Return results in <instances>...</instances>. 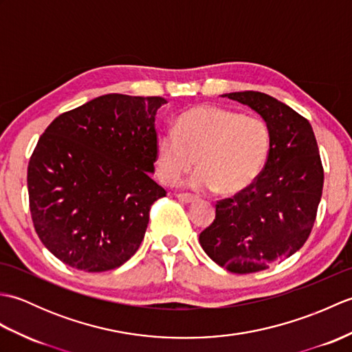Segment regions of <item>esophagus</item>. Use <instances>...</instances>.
Returning a JSON list of instances; mask_svg holds the SVG:
<instances>
[{
  "label": "esophagus",
  "instance_id": "1",
  "mask_svg": "<svg viewBox=\"0 0 352 352\" xmlns=\"http://www.w3.org/2000/svg\"><path fill=\"white\" fill-rule=\"evenodd\" d=\"M177 198L183 201V203H195V201H198V197L192 195V193H178Z\"/></svg>",
  "mask_w": 352,
  "mask_h": 352
}]
</instances>
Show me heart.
<instances>
[{"instance_id": "heart-1", "label": "heart", "mask_w": 352, "mask_h": 352, "mask_svg": "<svg viewBox=\"0 0 352 352\" xmlns=\"http://www.w3.org/2000/svg\"><path fill=\"white\" fill-rule=\"evenodd\" d=\"M271 149V131L258 116L203 104L178 116L174 130L155 145V168L164 184H175L195 166V188L236 195L254 183Z\"/></svg>"}]
</instances>
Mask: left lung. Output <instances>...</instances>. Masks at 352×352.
<instances>
[{
    "label": "left lung",
    "mask_w": 352,
    "mask_h": 352,
    "mask_svg": "<svg viewBox=\"0 0 352 352\" xmlns=\"http://www.w3.org/2000/svg\"><path fill=\"white\" fill-rule=\"evenodd\" d=\"M256 110L271 131L265 168L245 190L216 203L199 243L233 274L265 271L307 242L322 197L324 166L310 122L266 94H226Z\"/></svg>",
    "instance_id": "left-lung-1"
}]
</instances>
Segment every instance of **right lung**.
I'll return each instance as SVG.
<instances>
[{
    "label": "right lung",
    "instance_id": "obj_1",
    "mask_svg": "<svg viewBox=\"0 0 352 352\" xmlns=\"http://www.w3.org/2000/svg\"><path fill=\"white\" fill-rule=\"evenodd\" d=\"M162 96L107 94L58 115L27 170L30 213L42 243L65 265L104 272L144 241L149 210L166 190L154 170Z\"/></svg>",
    "mask_w": 352,
    "mask_h": 352
}]
</instances>
